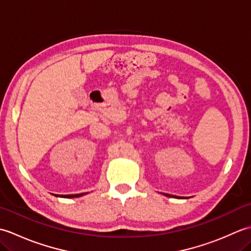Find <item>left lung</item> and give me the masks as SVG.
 <instances>
[{"label": "left lung", "mask_w": 251, "mask_h": 251, "mask_svg": "<svg viewBox=\"0 0 251 251\" xmlns=\"http://www.w3.org/2000/svg\"><path fill=\"white\" fill-rule=\"evenodd\" d=\"M165 195H166V196H168V197H172V195H170V194H165Z\"/></svg>", "instance_id": "left-lung-1"}]
</instances>
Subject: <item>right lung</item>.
<instances>
[{"label":"right lung","mask_w":251,"mask_h":251,"mask_svg":"<svg viewBox=\"0 0 251 251\" xmlns=\"http://www.w3.org/2000/svg\"><path fill=\"white\" fill-rule=\"evenodd\" d=\"M82 195H84V193H81V194H72V195H61L60 197H68V199H71V197H79V196H82ZM56 196H58V195H56Z\"/></svg>","instance_id":"right-lung-1"}]
</instances>
